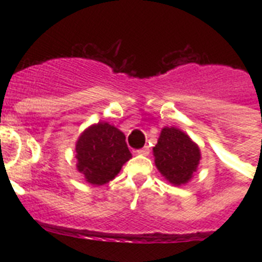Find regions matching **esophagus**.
<instances>
[{
  "label": "esophagus",
  "mask_w": 262,
  "mask_h": 262,
  "mask_svg": "<svg viewBox=\"0 0 262 262\" xmlns=\"http://www.w3.org/2000/svg\"><path fill=\"white\" fill-rule=\"evenodd\" d=\"M136 154L144 155V156H147V155L149 154V147H148V145H145V147H143V148H140V149H138V151H136Z\"/></svg>",
  "instance_id": "esophagus-1"
}]
</instances>
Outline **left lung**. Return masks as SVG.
I'll list each match as a JSON object with an SVG mask.
<instances>
[{"label":"left lung","instance_id":"left-lung-1","mask_svg":"<svg viewBox=\"0 0 262 262\" xmlns=\"http://www.w3.org/2000/svg\"><path fill=\"white\" fill-rule=\"evenodd\" d=\"M155 164L159 172L176 186L187 184L200 164V147L184 131L164 127L154 147Z\"/></svg>","mask_w":262,"mask_h":262}]
</instances>
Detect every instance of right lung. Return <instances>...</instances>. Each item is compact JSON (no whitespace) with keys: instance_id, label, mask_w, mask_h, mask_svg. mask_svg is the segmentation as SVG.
Listing matches in <instances>:
<instances>
[{"instance_id":"obj_1","label":"right lung","mask_w":262,"mask_h":262,"mask_svg":"<svg viewBox=\"0 0 262 262\" xmlns=\"http://www.w3.org/2000/svg\"><path fill=\"white\" fill-rule=\"evenodd\" d=\"M77 170L86 182L105 185L114 180L131 152L126 144V136L117 127L106 122L90 126L81 134L76 143Z\"/></svg>"}]
</instances>
